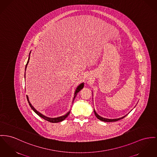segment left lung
Wrapping results in <instances>:
<instances>
[{
    "mask_svg": "<svg viewBox=\"0 0 157 157\" xmlns=\"http://www.w3.org/2000/svg\"><path fill=\"white\" fill-rule=\"evenodd\" d=\"M94 115H96V117L99 120L102 121H105V122H114V121H118V120H121V119L124 118L125 116L127 115H127H125V116H124V117H121V118H116V119H108V118H103V117L99 116V115H98V114L96 113V111H95L94 109Z\"/></svg>",
    "mask_w": 157,
    "mask_h": 157,
    "instance_id": "1",
    "label": "left lung"
}]
</instances>
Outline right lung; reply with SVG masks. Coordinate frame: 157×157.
<instances>
[{
  "mask_svg": "<svg viewBox=\"0 0 157 157\" xmlns=\"http://www.w3.org/2000/svg\"><path fill=\"white\" fill-rule=\"evenodd\" d=\"M30 53L31 52H30V54H29V59H28V61H27V64H26V65H25V71L26 70V68H27V65H28V63H29V60H30ZM24 77L25 78V74H24ZM84 87V83H82L80 84L79 86H78V87H77V89H76V90H75V92H74V99H73V101L74 99V98H75V96H77V94ZM27 101H28V102H29V104L30 105V107L32 108V109L37 114V115H39V116H40V117H42V118H43L44 120H46V121H49V122H51V123H58V122H61V121H62L63 120H64L67 117H68V115L70 114V111H68L67 114H65V115H63V116H61V117H56V118H50V117H46V116H44V115H43L42 114H41L40 113H39V111H37L34 107H33V106H32V105L31 104V103L30 102V101H29V97H28V96L27 95Z\"/></svg>",
  "mask_w": 157,
  "mask_h": 157,
  "instance_id": "1",
  "label": "right lung"
}]
</instances>
